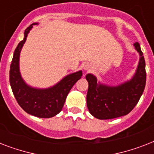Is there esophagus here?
<instances>
[{"mask_svg": "<svg viewBox=\"0 0 154 154\" xmlns=\"http://www.w3.org/2000/svg\"><path fill=\"white\" fill-rule=\"evenodd\" d=\"M84 69L85 70H89L90 69V65L89 64H86V65H84Z\"/></svg>", "mask_w": 154, "mask_h": 154, "instance_id": "esophagus-1", "label": "esophagus"}]
</instances>
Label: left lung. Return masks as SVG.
I'll list each match as a JSON object with an SVG mask.
<instances>
[{
    "label": "left lung",
    "mask_w": 154,
    "mask_h": 154,
    "mask_svg": "<svg viewBox=\"0 0 154 154\" xmlns=\"http://www.w3.org/2000/svg\"><path fill=\"white\" fill-rule=\"evenodd\" d=\"M134 47L141 57L136 73L129 82L110 87L97 83L94 75H86L89 82L87 107L96 118L107 120L125 116L131 112L141 98L146 82V61L138 42Z\"/></svg>",
    "instance_id": "1"
}]
</instances>
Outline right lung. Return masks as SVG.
Returning <instances> with one entry per match:
<instances>
[{"label":"right lung","mask_w":154,"mask_h":154,"mask_svg":"<svg viewBox=\"0 0 154 154\" xmlns=\"http://www.w3.org/2000/svg\"><path fill=\"white\" fill-rule=\"evenodd\" d=\"M32 24L25 30L24 39L16 48L9 71V82L16 100L29 114L42 118H49L61 111L70 89L82 77V72L68 75L54 86L45 89H33L25 84L19 71V57Z\"/></svg>","instance_id":"obj_1"}]
</instances>
